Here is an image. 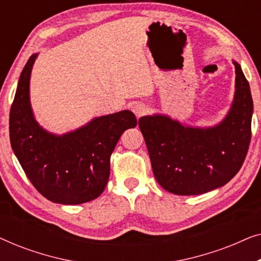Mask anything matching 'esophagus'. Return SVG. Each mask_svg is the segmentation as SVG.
<instances>
[{
	"mask_svg": "<svg viewBox=\"0 0 261 261\" xmlns=\"http://www.w3.org/2000/svg\"><path fill=\"white\" fill-rule=\"evenodd\" d=\"M147 112H148V108L145 105H142V103H138V105H135L133 107V113L138 117H141V116L146 115V113H147Z\"/></svg>",
	"mask_w": 261,
	"mask_h": 261,
	"instance_id": "obj_1",
	"label": "esophagus"
}]
</instances>
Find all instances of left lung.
I'll use <instances>...</instances> for the list:
<instances>
[{
	"label": "left lung",
	"mask_w": 261,
	"mask_h": 261,
	"mask_svg": "<svg viewBox=\"0 0 261 261\" xmlns=\"http://www.w3.org/2000/svg\"><path fill=\"white\" fill-rule=\"evenodd\" d=\"M234 66L233 106L216 127H184L163 115L139 120L153 173L166 191L204 194L227 184L241 169L252 137L253 101L241 66L237 62Z\"/></svg>",
	"instance_id": "left-lung-1"
}]
</instances>
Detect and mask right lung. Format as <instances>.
I'll list each match as a JSON object with an SVG mask.
<instances>
[{
    "label": "right lung",
    "instance_id": "obj_1",
    "mask_svg": "<svg viewBox=\"0 0 261 261\" xmlns=\"http://www.w3.org/2000/svg\"><path fill=\"white\" fill-rule=\"evenodd\" d=\"M37 55L21 72L9 114L10 145L33 187L48 201L81 204L97 198L110 174V155L128 128L138 124L129 110L96 117L87 126L49 134L37 123L30 103V78Z\"/></svg>",
    "mask_w": 261,
    "mask_h": 261
}]
</instances>
